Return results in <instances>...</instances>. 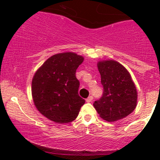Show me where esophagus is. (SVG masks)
<instances>
[{"label":"esophagus","mask_w":160,"mask_h":160,"mask_svg":"<svg viewBox=\"0 0 160 160\" xmlns=\"http://www.w3.org/2000/svg\"><path fill=\"white\" fill-rule=\"evenodd\" d=\"M93 96H90V97H88V98H87V99H86V101H87V102L90 103V102H91L92 101H93Z\"/></svg>","instance_id":"obj_1"}]
</instances>
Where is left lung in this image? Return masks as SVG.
Instances as JSON below:
<instances>
[{
    "mask_svg": "<svg viewBox=\"0 0 160 160\" xmlns=\"http://www.w3.org/2000/svg\"><path fill=\"white\" fill-rule=\"evenodd\" d=\"M98 68L104 92L102 97L93 103L94 108L101 118L109 122L127 117L135 109L138 99L129 72L114 60L99 61Z\"/></svg>",
    "mask_w": 160,
    "mask_h": 160,
    "instance_id": "8db88e82",
    "label": "left lung"
}]
</instances>
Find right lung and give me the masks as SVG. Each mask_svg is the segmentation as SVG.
Masks as SVG:
<instances>
[{
	"mask_svg": "<svg viewBox=\"0 0 160 160\" xmlns=\"http://www.w3.org/2000/svg\"><path fill=\"white\" fill-rule=\"evenodd\" d=\"M84 58L72 52L49 57L32 78V95L38 111L59 124L77 118L85 100L78 94L76 71Z\"/></svg>",
	"mask_w": 160,
	"mask_h": 160,
	"instance_id": "obj_1",
	"label": "right lung"
}]
</instances>
